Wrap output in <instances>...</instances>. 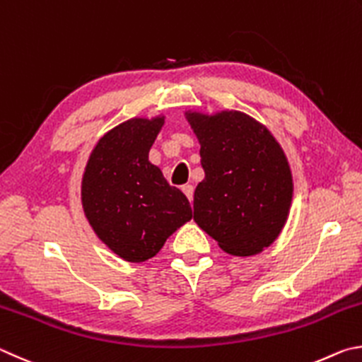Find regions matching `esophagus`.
<instances>
[{"label":"esophagus","instance_id":"obj_1","mask_svg":"<svg viewBox=\"0 0 362 362\" xmlns=\"http://www.w3.org/2000/svg\"><path fill=\"white\" fill-rule=\"evenodd\" d=\"M181 191L185 192V195L189 199V202H191V204H192V200H194V186L192 185H185V186L181 187Z\"/></svg>","mask_w":362,"mask_h":362}]
</instances>
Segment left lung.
<instances>
[{
    "instance_id": "obj_1",
    "label": "left lung",
    "mask_w": 362,
    "mask_h": 362,
    "mask_svg": "<svg viewBox=\"0 0 362 362\" xmlns=\"http://www.w3.org/2000/svg\"><path fill=\"white\" fill-rule=\"evenodd\" d=\"M185 116L205 170L194 192V221L227 255H259L280 235L293 204V171L281 144L243 111Z\"/></svg>"
}]
</instances>
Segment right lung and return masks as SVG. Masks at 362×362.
<instances>
[{
    "label": "right lung",
    "mask_w": 362,
    "mask_h": 362,
    "mask_svg": "<svg viewBox=\"0 0 362 362\" xmlns=\"http://www.w3.org/2000/svg\"><path fill=\"white\" fill-rule=\"evenodd\" d=\"M165 116L132 117L98 139L86 163L81 202L88 224L114 255L141 264L192 219L180 189L149 162Z\"/></svg>",
    "instance_id": "add662e5"
}]
</instances>
